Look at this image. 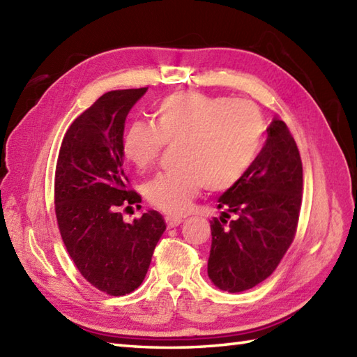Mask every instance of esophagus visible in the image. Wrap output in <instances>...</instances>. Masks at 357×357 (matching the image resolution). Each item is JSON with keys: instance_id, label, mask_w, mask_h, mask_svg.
<instances>
[{"instance_id": "34e87169", "label": "esophagus", "mask_w": 357, "mask_h": 357, "mask_svg": "<svg viewBox=\"0 0 357 357\" xmlns=\"http://www.w3.org/2000/svg\"><path fill=\"white\" fill-rule=\"evenodd\" d=\"M165 222L169 229H173V227H178L181 222H183V218L178 216H165Z\"/></svg>"}]
</instances>
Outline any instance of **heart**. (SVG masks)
<instances>
[{
  "instance_id": "b5f03b06",
  "label": "heart",
  "mask_w": 357,
  "mask_h": 357,
  "mask_svg": "<svg viewBox=\"0 0 357 357\" xmlns=\"http://www.w3.org/2000/svg\"><path fill=\"white\" fill-rule=\"evenodd\" d=\"M153 124L135 121L123 135V153L138 169L153 164L165 144H179L176 172L144 185L151 206L183 215L206 184L213 192L236 185L262 146L265 124L255 104L201 92H176L159 101Z\"/></svg>"
}]
</instances>
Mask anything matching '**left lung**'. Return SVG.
Here are the masks:
<instances>
[{
    "label": "left lung",
    "instance_id": "obj_1",
    "mask_svg": "<svg viewBox=\"0 0 357 357\" xmlns=\"http://www.w3.org/2000/svg\"><path fill=\"white\" fill-rule=\"evenodd\" d=\"M267 133L244 176L219 196L218 208L224 211L210 222L208 278L229 293L250 290L276 270L299 221L302 161L298 146L278 118Z\"/></svg>",
    "mask_w": 357,
    "mask_h": 357
}]
</instances>
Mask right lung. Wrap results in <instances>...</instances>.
Here are the masks:
<instances>
[{"label": "right lung", "mask_w": 357, "mask_h": 357, "mask_svg": "<svg viewBox=\"0 0 357 357\" xmlns=\"http://www.w3.org/2000/svg\"><path fill=\"white\" fill-rule=\"evenodd\" d=\"M146 92L104 93L73 121L56 161L55 213L63 242L82 278L110 296L142 284L165 230L156 210L130 224L119 210L141 202L128 188L121 142L128 112Z\"/></svg>", "instance_id": "obj_1"}]
</instances>
